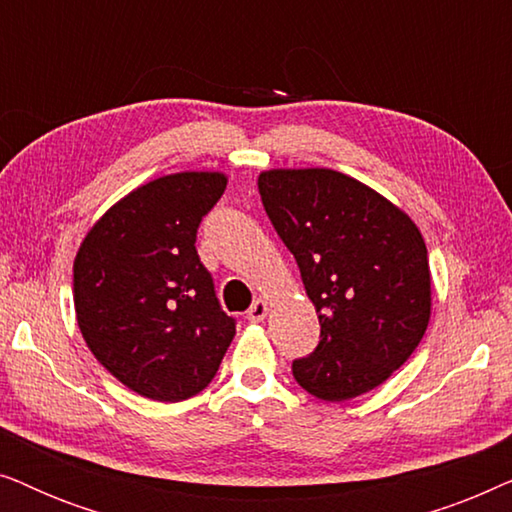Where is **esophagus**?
<instances>
[{
	"instance_id": "1",
	"label": "esophagus",
	"mask_w": 512,
	"mask_h": 512,
	"mask_svg": "<svg viewBox=\"0 0 512 512\" xmlns=\"http://www.w3.org/2000/svg\"><path fill=\"white\" fill-rule=\"evenodd\" d=\"M265 314H268V303H265L263 298H256L247 310V319L249 321H263Z\"/></svg>"
}]
</instances>
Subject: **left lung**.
I'll list each match as a JSON object with an SVG mask.
<instances>
[{"mask_svg": "<svg viewBox=\"0 0 512 512\" xmlns=\"http://www.w3.org/2000/svg\"><path fill=\"white\" fill-rule=\"evenodd\" d=\"M258 193L319 314V345L293 361L296 382L331 403L380 387L429 326L422 233L380 193L335 170L263 172Z\"/></svg>", "mask_w": 512, "mask_h": 512, "instance_id": "8db88e82", "label": "left lung"}]
</instances>
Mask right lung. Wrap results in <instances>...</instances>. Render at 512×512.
I'll return each mask as SVG.
<instances>
[{
  "mask_svg": "<svg viewBox=\"0 0 512 512\" xmlns=\"http://www.w3.org/2000/svg\"><path fill=\"white\" fill-rule=\"evenodd\" d=\"M219 172L167 174L116 202L74 261V307L95 359L125 387L177 403L214 380L235 335L195 240Z\"/></svg>",
  "mask_w": 512,
  "mask_h": 512,
  "instance_id": "obj_1",
  "label": "right lung"
}]
</instances>
